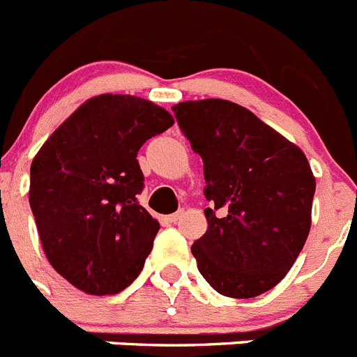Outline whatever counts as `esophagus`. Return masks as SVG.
I'll use <instances>...</instances> for the list:
<instances>
[{
  "label": "esophagus",
  "mask_w": 357,
  "mask_h": 357,
  "mask_svg": "<svg viewBox=\"0 0 357 357\" xmlns=\"http://www.w3.org/2000/svg\"><path fill=\"white\" fill-rule=\"evenodd\" d=\"M181 216H182V211H176V213L169 214V216L166 218V220H168L169 223H176V222H178V220H181Z\"/></svg>",
  "instance_id": "esophagus-1"
}]
</instances>
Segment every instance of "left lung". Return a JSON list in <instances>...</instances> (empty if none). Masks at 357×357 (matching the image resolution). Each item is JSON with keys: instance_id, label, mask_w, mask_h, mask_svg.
I'll return each instance as SVG.
<instances>
[{"instance_id": "1", "label": "left lung", "mask_w": 357, "mask_h": 357, "mask_svg": "<svg viewBox=\"0 0 357 357\" xmlns=\"http://www.w3.org/2000/svg\"><path fill=\"white\" fill-rule=\"evenodd\" d=\"M204 160L207 232L191 252L225 296L252 298L284 279L311 229L314 182L304 151L254 112L209 98L172 107Z\"/></svg>"}]
</instances>
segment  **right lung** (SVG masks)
Segmentation results:
<instances>
[{
	"label": "right lung",
	"instance_id": "1",
	"mask_svg": "<svg viewBox=\"0 0 357 357\" xmlns=\"http://www.w3.org/2000/svg\"><path fill=\"white\" fill-rule=\"evenodd\" d=\"M168 110L130 94L78 107L33 157L30 207L50 264L89 295H114L144 266L160 225L139 206L137 151L173 125Z\"/></svg>",
	"mask_w": 357,
	"mask_h": 357
}]
</instances>
